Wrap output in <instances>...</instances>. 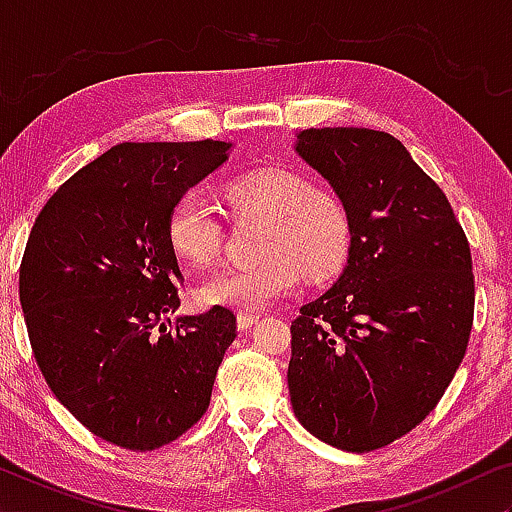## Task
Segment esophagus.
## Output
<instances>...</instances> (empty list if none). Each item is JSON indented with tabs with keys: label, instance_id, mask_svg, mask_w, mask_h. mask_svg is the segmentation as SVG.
<instances>
[{
	"label": "esophagus",
	"instance_id": "34e87169",
	"mask_svg": "<svg viewBox=\"0 0 512 512\" xmlns=\"http://www.w3.org/2000/svg\"><path fill=\"white\" fill-rule=\"evenodd\" d=\"M258 321V314H244V312H240L237 314V328H240V331H247V328H251Z\"/></svg>",
	"mask_w": 512,
	"mask_h": 512
}]
</instances>
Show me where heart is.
<instances>
[{
  "mask_svg": "<svg viewBox=\"0 0 512 512\" xmlns=\"http://www.w3.org/2000/svg\"><path fill=\"white\" fill-rule=\"evenodd\" d=\"M226 200L237 219L263 221V261L209 275L198 289L202 305L256 314L296 289L298 270L307 282H326L347 265L354 247L352 214L340 195L314 188L305 174L286 167L249 174L226 188ZM167 242L191 268H207L219 258L223 226L205 195L188 191L174 202Z\"/></svg>",
  "mask_w": 512,
  "mask_h": 512,
  "instance_id": "b5f03b06",
  "label": "heart"
}]
</instances>
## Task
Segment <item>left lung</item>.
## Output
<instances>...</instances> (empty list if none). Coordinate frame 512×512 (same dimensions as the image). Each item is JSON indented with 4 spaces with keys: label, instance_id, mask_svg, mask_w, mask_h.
<instances>
[{
    "label": "left lung",
    "instance_id": "obj_1",
    "mask_svg": "<svg viewBox=\"0 0 512 512\" xmlns=\"http://www.w3.org/2000/svg\"><path fill=\"white\" fill-rule=\"evenodd\" d=\"M293 151L347 205L354 247L291 324V405L312 436L370 452L415 429L464 359L471 249L445 193L389 132L310 128Z\"/></svg>",
    "mask_w": 512,
    "mask_h": 512
}]
</instances>
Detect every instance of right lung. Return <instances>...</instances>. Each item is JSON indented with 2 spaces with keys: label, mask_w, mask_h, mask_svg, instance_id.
Listing matches in <instances>:
<instances>
[{
  "label": "right lung",
  "mask_w": 512,
  "mask_h": 512,
  "mask_svg": "<svg viewBox=\"0 0 512 512\" xmlns=\"http://www.w3.org/2000/svg\"><path fill=\"white\" fill-rule=\"evenodd\" d=\"M230 142L116 144L51 195L20 263V305L55 398L107 443L146 452L205 415L235 314L177 312L167 216Z\"/></svg>",
  "instance_id": "add662e5"
}]
</instances>
